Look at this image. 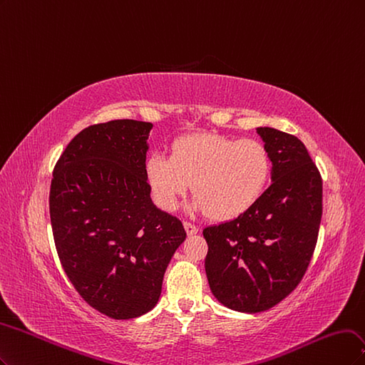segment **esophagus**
I'll return each mask as SVG.
<instances>
[{"label": "esophagus", "mask_w": 365, "mask_h": 365, "mask_svg": "<svg viewBox=\"0 0 365 365\" xmlns=\"http://www.w3.org/2000/svg\"><path fill=\"white\" fill-rule=\"evenodd\" d=\"M183 226H185V230H186L187 235H190V237H191V235H195L198 232V227L195 225H192V222H190V221H185Z\"/></svg>", "instance_id": "esophagus-1"}]
</instances>
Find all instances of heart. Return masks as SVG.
<instances>
[{
  "instance_id": "obj_1",
  "label": "heart",
  "mask_w": 365,
  "mask_h": 365,
  "mask_svg": "<svg viewBox=\"0 0 365 365\" xmlns=\"http://www.w3.org/2000/svg\"><path fill=\"white\" fill-rule=\"evenodd\" d=\"M273 162L257 139L195 133L175 139L170 156L155 153L145 162L153 198L173 210L187 190L192 207L214 220L237 218L253 207L272 179Z\"/></svg>"
}]
</instances>
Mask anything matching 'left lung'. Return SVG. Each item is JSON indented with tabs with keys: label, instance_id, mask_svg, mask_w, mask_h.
Listing matches in <instances>:
<instances>
[{
	"label": "left lung",
	"instance_id": "left-lung-1",
	"mask_svg": "<svg viewBox=\"0 0 365 365\" xmlns=\"http://www.w3.org/2000/svg\"><path fill=\"white\" fill-rule=\"evenodd\" d=\"M272 155L273 183L245 214L203 229L205 268L220 303L262 312L294 291L315 250L323 214V180L302 140L256 128Z\"/></svg>",
	"mask_w": 365,
	"mask_h": 365
}]
</instances>
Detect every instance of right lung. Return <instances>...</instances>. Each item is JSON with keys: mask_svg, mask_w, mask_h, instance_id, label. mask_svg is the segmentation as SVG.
Wrapping results in <instances>:
<instances>
[{"mask_svg": "<svg viewBox=\"0 0 365 365\" xmlns=\"http://www.w3.org/2000/svg\"><path fill=\"white\" fill-rule=\"evenodd\" d=\"M153 124L113 120L73 138L56 162L50 218L58 259L89 307L115 320L155 308L182 221L153 205L145 178Z\"/></svg>", "mask_w": 365, "mask_h": 365, "instance_id": "obj_1", "label": "right lung"}]
</instances>
